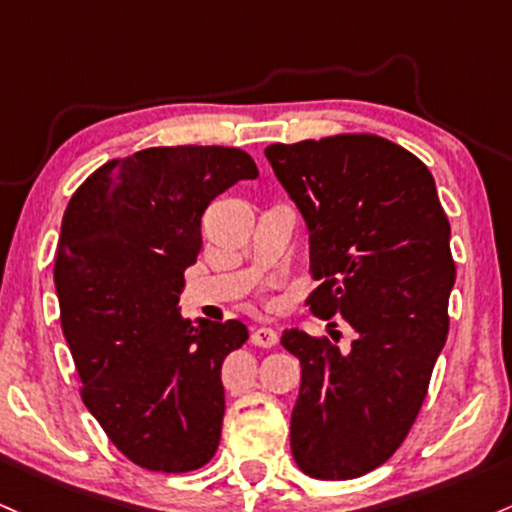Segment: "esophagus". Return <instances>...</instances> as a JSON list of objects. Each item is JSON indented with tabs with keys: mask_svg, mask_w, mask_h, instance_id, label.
Returning <instances> with one entry per match:
<instances>
[{
	"mask_svg": "<svg viewBox=\"0 0 512 512\" xmlns=\"http://www.w3.org/2000/svg\"><path fill=\"white\" fill-rule=\"evenodd\" d=\"M252 345H257V347H274L279 342V335H277V330H272V328H255L252 330Z\"/></svg>",
	"mask_w": 512,
	"mask_h": 512,
	"instance_id": "obj_1",
	"label": "esophagus"
}]
</instances>
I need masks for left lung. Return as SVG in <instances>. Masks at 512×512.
<instances>
[{"label": "left lung", "mask_w": 512, "mask_h": 512, "mask_svg": "<svg viewBox=\"0 0 512 512\" xmlns=\"http://www.w3.org/2000/svg\"><path fill=\"white\" fill-rule=\"evenodd\" d=\"M265 155L308 226L318 286L306 306L355 330L347 352L284 330L301 362L291 454L313 479H357L406 440L445 347L457 274L447 213L428 167L372 133L274 143Z\"/></svg>", "instance_id": "left-lung-1"}]
</instances>
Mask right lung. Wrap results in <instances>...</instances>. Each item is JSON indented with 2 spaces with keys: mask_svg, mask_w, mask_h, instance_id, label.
<instances>
[{
  "mask_svg": "<svg viewBox=\"0 0 512 512\" xmlns=\"http://www.w3.org/2000/svg\"><path fill=\"white\" fill-rule=\"evenodd\" d=\"M257 174L240 148H145L101 165L67 204L55 289L82 401L116 449L148 471H194L218 449L221 367L247 328L192 323L177 303L206 206Z\"/></svg>",
  "mask_w": 512,
  "mask_h": 512,
  "instance_id": "add662e5",
  "label": "right lung"
}]
</instances>
